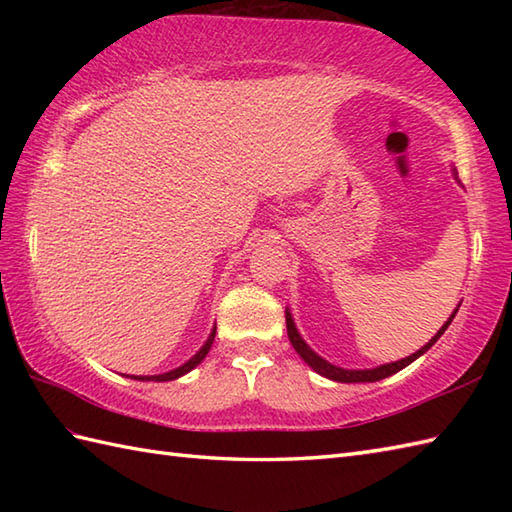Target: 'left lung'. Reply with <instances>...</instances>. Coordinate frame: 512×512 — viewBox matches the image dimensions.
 Instances as JSON below:
<instances>
[{"label":"left lung","instance_id":"1","mask_svg":"<svg viewBox=\"0 0 512 512\" xmlns=\"http://www.w3.org/2000/svg\"><path fill=\"white\" fill-rule=\"evenodd\" d=\"M451 173H453V178L458 180V169L453 167ZM458 184H460V180H458ZM460 303H462V301H460ZM460 303H458V308H460ZM458 308H455V310L451 312V317H449L447 321H444V325L436 332V336H431V341H429L427 345H422L418 352H413V354L407 356V358H400V361L385 363V365H378V367H372V369H345V367L332 365L330 361H325L323 356H319L306 341H303V336L299 334L297 325H295V319H292L290 308H286V328H288V339H290L292 347H295L297 354H299V356L303 358V361H306L317 374H321V376H325V378H330V380H336V383H376V380H383V378H387V376H391V374L400 372V369H405L407 365H411L413 361H416V358H420L424 352L431 350L433 343H436V341L440 339V336L444 334V330H447L449 325H451L453 317H455V314H458Z\"/></svg>","mask_w":512,"mask_h":512}]
</instances>
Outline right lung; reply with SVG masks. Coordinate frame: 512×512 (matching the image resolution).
Returning a JSON list of instances; mask_svg holds the SVG:
<instances>
[{
    "mask_svg": "<svg viewBox=\"0 0 512 512\" xmlns=\"http://www.w3.org/2000/svg\"><path fill=\"white\" fill-rule=\"evenodd\" d=\"M213 341H215V325H213V330H211V334H209V339L204 341V345L189 358L187 363H182V365L176 367V369H169V372H165V374H154V376H129V378H134V380H154V383H167V380H176V378H180V376H184V374H189L193 367H198V365L204 361V356L209 354Z\"/></svg>",
    "mask_w": 512,
    "mask_h": 512,
    "instance_id": "1",
    "label": "right lung"
}]
</instances>
